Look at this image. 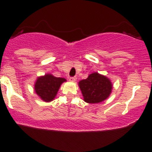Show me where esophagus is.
Listing matches in <instances>:
<instances>
[{
    "mask_svg": "<svg viewBox=\"0 0 152 152\" xmlns=\"http://www.w3.org/2000/svg\"><path fill=\"white\" fill-rule=\"evenodd\" d=\"M69 80H70V82H74L76 80V77H75V76H73V77H70V79H69Z\"/></svg>",
    "mask_w": 152,
    "mask_h": 152,
    "instance_id": "obj_1",
    "label": "esophagus"
}]
</instances>
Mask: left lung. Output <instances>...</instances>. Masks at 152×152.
Here are the masks:
<instances>
[{
    "label": "left lung",
    "instance_id": "obj_1",
    "mask_svg": "<svg viewBox=\"0 0 152 152\" xmlns=\"http://www.w3.org/2000/svg\"><path fill=\"white\" fill-rule=\"evenodd\" d=\"M85 102L96 104L104 101L112 91V83L108 78L98 73L89 75L86 79L79 82Z\"/></svg>",
    "mask_w": 152,
    "mask_h": 152
}]
</instances>
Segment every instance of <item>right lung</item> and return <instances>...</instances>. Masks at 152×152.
Returning <instances> with one entry per match:
<instances>
[{"instance_id": "1", "label": "right lung", "mask_w": 152, "mask_h": 152, "mask_svg": "<svg viewBox=\"0 0 152 152\" xmlns=\"http://www.w3.org/2000/svg\"><path fill=\"white\" fill-rule=\"evenodd\" d=\"M64 82H66V79L64 78L45 74L37 79L34 85L35 92L44 102H50L56 96L59 87Z\"/></svg>"}]
</instances>
